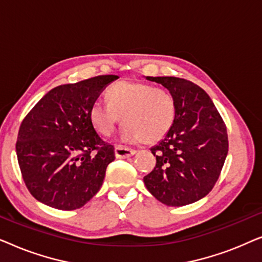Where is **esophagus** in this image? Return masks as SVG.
<instances>
[{"label":"esophagus","mask_w":262,"mask_h":262,"mask_svg":"<svg viewBox=\"0 0 262 262\" xmlns=\"http://www.w3.org/2000/svg\"><path fill=\"white\" fill-rule=\"evenodd\" d=\"M114 154H116L117 159H126V157L135 155L136 150L127 148V146H124V145H116Z\"/></svg>","instance_id":"34e87169"}]
</instances>
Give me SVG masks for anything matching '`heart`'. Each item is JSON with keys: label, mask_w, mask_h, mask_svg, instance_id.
I'll list each match as a JSON object with an SVG mask.
<instances>
[{"label": "heart", "mask_w": 262, "mask_h": 262, "mask_svg": "<svg viewBox=\"0 0 262 262\" xmlns=\"http://www.w3.org/2000/svg\"><path fill=\"white\" fill-rule=\"evenodd\" d=\"M108 103L94 102L89 119L102 136L112 134L121 120V137L127 142L155 144L166 137L177 118V103L169 92L137 81H120L106 92Z\"/></svg>", "instance_id": "obj_1"}]
</instances>
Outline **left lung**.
Returning <instances> with one entry per match:
<instances>
[{"label": "left lung", "mask_w": 262, "mask_h": 262, "mask_svg": "<svg viewBox=\"0 0 262 262\" xmlns=\"http://www.w3.org/2000/svg\"><path fill=\"white\" fill-rule=\"evenodd\" d=\"M167 88L177 103L175 123L152 146L156 166L145 187L168 206H184L209 194L228 155L227 127L206 92L179 77H145Z\"/></svg>", "instance_id": "8db88e82"}]
</instances>
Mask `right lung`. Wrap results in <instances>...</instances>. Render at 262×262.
I'll use <instances>...</instances> for the list:
<instances>
[{"label":"right lung","mask_w":262,"mask_h":262,"mask_svg":"<svg viewBox=\"0 0 262 262\" xmlns=\"http://www.w3.org/2000/svg\"><path fill=\"white\" fill-rule=\"evenodd\" d=\"M119 78L102 75L53 88L21 124L16 156L28 191L53 209L76 210L99 192L113 145L96 134L89 110L103 88Z\"/></svg>","instance_id":"1"}]
</instances>
